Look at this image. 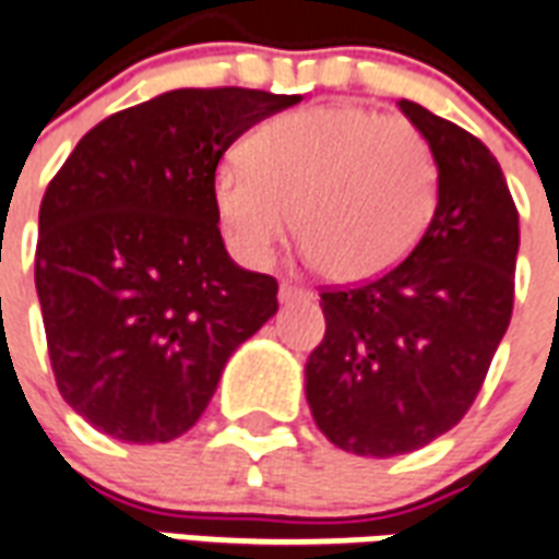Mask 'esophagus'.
Here are the masks:
<instances>
[{
	"label": "esophagus",
	"instance_id": "esophagus-1",
	"mask_svg": "<svg viewBox=\"0 0 559 559\" xmlns=\"http://www.w3.org/2000/svg\"><path fill=\"white\" fill-rule=\"evenodd\" d=\"M297 297H307V292H304V288H297V285H292V283L280 285V300H283V304H288V300H297Z\"/></svg>",
	"mask_w": 559,
	"mask_h": 559
}]
</instances>
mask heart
I'll use <instances>...</instances> for the list:
<instances>
[{"label": "heart", "instance_id": "b5f03b06", "mask_svg": "<svg viewBox=\"0 0 559 559\" xmlns=\"http://www.w3.org/2000/svg\"><path fill=\"white\" fill-rule=\"evenodd\" d=\"M243 160L219 163L214 207L229 250L262 267L292 229L333 283L396 267L429 226L438 169L411 121L360 107H316L264 121Z\"/></svg>", "mask_w": 559, "mask_h": 559}]
</instances>
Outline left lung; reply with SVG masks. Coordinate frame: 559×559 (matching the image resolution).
I'll list each match as a JSON object with an SVG mask.
<instances>
[{
	"mask_svg": "<svg viewBox=\"0 0 559 559\" xmlns=\"http://www.w3.org/2000/svg\"><path fill=\"white\" fill-rule=\"evenodd\" d=\"M438 205L408 259L372 283L321 292L324 340L307 402L330 443L390 459L441 438L474 405L512 319L519 211L491 151L414 100Z\"/></svg>",
	"mask_w": 559,
	"mask_h": 559,
	"instance_id": "8db88e82",
	"label": "left lung"
}]
</instances>
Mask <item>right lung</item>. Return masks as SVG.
I'll return each mask as SVG.
<instances>
[{
	"mask_svg": "<svg viewBox=\"0 0 559 559\" xmlns=\"http://www.w3.org/2000/svg\"><path fill=\"white\" fill-rule=\"evenodd\" d=\"M300 104L259 88H175L104 118L44 193L35 288L62 399L124 443L193 429L276 280L231 262L214 173L240 133Z\"/></svg>",
	"mask_w": 559,
	"mask_h": 559,
	"instance_id": "add662e5",
	"label": "right lung"
}]
</instances>
